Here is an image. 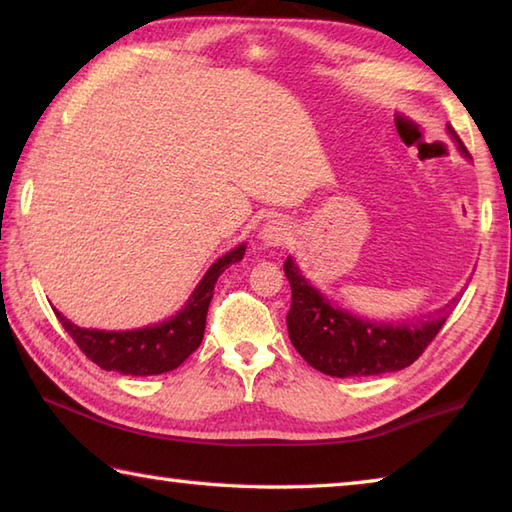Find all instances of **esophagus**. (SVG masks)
<instances>
[{
    "mask_svg": "<svg viewBox=\"0 0 512 512\" xmlns=\"http://www.w3.org/2000/svg\"><path fill=\"white\" fill-rule=\"evenodd\" d=\"M259 239H262L266 248H284L292 239V231L284 220H270L259 231Z\"/></svg>",
    "mask_w": 512,
    "mask_h": 512,
    "instance_id": "34e87169",
    "label": "esophagus"
}]
</instances>
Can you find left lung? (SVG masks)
<instances>
[{
	"mask_svg": "<svg viewBox=\"0 0 512 512\" xmlns=\"http://www.w3.org/2000/svg\"><path fill=\"white\" fill-rule=\"evenodd\" d=\"M449 134L462 154L469 158V149L464 147L453 127H449ZM284 273L292 290V303L286 317L290 341L308 365L336 378L378 376L409 367L436 339L458 303L455 297L440 310L436 319L429 321L405 325L369 323L332 306L317 288L303 279L292 257L286 259Z\"/></svg>",
	"mask_w": 512,
	"mask_h": 512,
	"instance_id": "obj_1",
	"label": "left lung"
}]
</instances>
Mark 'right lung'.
I'll return each instance as SVG.
<instances>
[{"mask_svg":"<svg viewBox=\"0 0 512 512\" xmlns=\"http://www.w3.org/2000/svg\"><path fill=\"white\" fill-rule=\"evenodd\" d=\"M244 253L246 246L239 244L231 253L217 259L206 270L198 288L193 290L187 306L176 317L149 325V328L125 332L88 330L65 319L59 310H54V314H57L65 332L79 345V350L105 372H121L129 376L165 374L180 367L200 347L215 281L228 266L239 262Z\"/></svg>","mask_w":512,"mask_h":512,"instance_id":"obj_1","label":"right lung"}]
</instances>
